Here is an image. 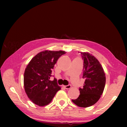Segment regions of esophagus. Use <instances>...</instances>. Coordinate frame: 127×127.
I'll list each match as a JSON object with an SVG mask.
<instances>
[{
    "label": "esophagus",
    "mask_w": 127,
    "mask_h": 127,
    "mask_svg": "<svg viewBox=\"0 0 127 127\" xmlns=\"http://www.w3.org/2000/svg\"><path fill=\"white\" fill-rule=\"evenodd\" d=\"M63 87H64V88H66V89H69V88H71V85H66V86H64V85H63Z\"/></svg>",
    "instance_id": "1"
}]
</instances>
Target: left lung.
Masks as SVG:
<instances>
[{
  "mask_svg": "<svg viewBox=\"0 0 127 127\" xmlns=\"http://www.w3.org/2000/svg\"><path fill=\"white\" fill-rule=\"evenodd\" d=\"M84 59L83 78L85 82L77 98L72 99L79 107H87L94 105L100 98L104 89L106 77L99 61L87 52H80Z\"/></svg>",
  "mask_w": 127,
  "mask_h": 127,
  "instance_id": "8db88e82",
  "label": "left lung"
}]
</instances>
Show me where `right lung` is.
Returning <instances> with one entry per match:
<instances>
[{"label": "right lung", "instance_id": "obj_1", "mask_svg": "<svg viewBox=\"0 0 127 127\" xmlns=\"http://www.w3.org/2000/svg\"><path fill=\"white\" fill-rule=\"evenodd\" d=\"M65 53L62 50H45L37 53L27 65L24 74V90L29 99L36 105L49 104L61 89L57 79L50 80V77L57 60Z\"/></svg>", "mask_w": 127, "mask_h": 127}]
</instances>
